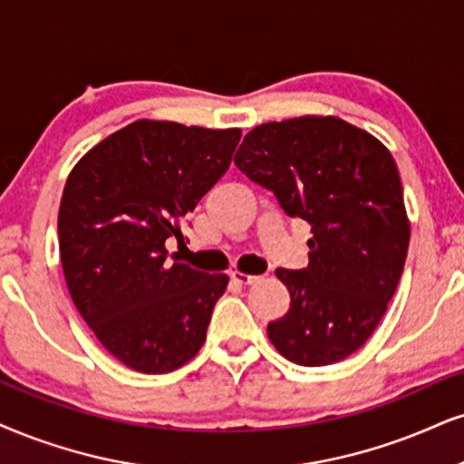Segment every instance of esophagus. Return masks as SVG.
<instances>
[{
    "label": "esophagus",
    "mask_w": 464,
    "mask_h": 464,
    "mask_svg": "<svg viewBox=\"0 0 464 464\" xmlns=\"http://www.w3.org/2000/svg\"><path fill=\"white\" fill-rule=\"evenodd\" d=\"M232 279H234V282H237V284H241V285H251V284L258 282V276H249V273L234 271V273H232Z\"/></svg>",
    "instance_id": "esophagus-1"
}]
</instances>
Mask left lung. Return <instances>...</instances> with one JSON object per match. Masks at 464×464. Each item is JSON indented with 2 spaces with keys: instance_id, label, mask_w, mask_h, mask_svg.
Here are the masks:
<instances>
[{
  "instance_id": "left-lung-1",
  "label": "left lung",
  "mask_w": 464,
  "mask_h": 464,
  "mask_svg": "<svg viewBox=\"0 0 464 464\" xmlns=\"http://www.w3.org/2000/svg\"><path fill=\"white\" fill-rule=\"evenodd\" d=\"M234 163L312 226L307 268L276 271L290 310L268 323V340L293 363L342 362L379 327L407 260L411 223L392 152L346 120L301 116L251 129Z\"/></svg>"
}]
</instances>
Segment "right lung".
Returning <instances> with one entry per match:
<instances>
[{"instance_id":"1","label":"right lung","mask_w":464,"mask_h":464,"mask_svg":"<svg viewBox=\"0 0 464 464\" xmlns=\"http://www.w3.org/2000/svg\"><path fill=\"white\" fill-rule=\"evenodd\" d=\"M241 129L135 120L79 159L57 234L68 293L96 340L127 368L168 374L206 342L223 273L169 262L182 219L226 174Z\"/></svg>"}]
</instances>
